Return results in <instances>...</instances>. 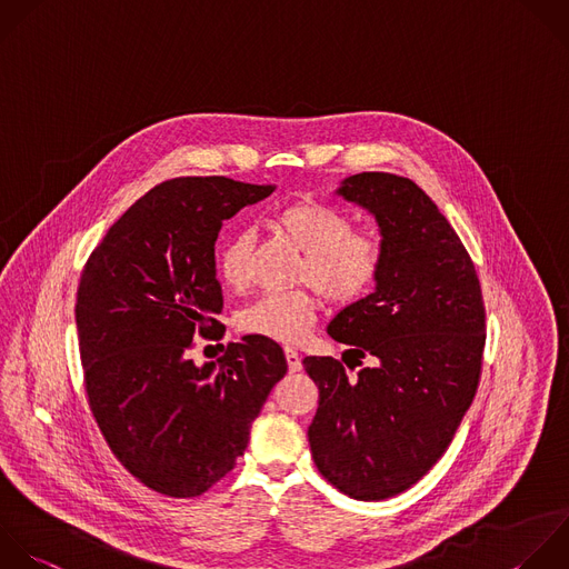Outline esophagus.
<instances>
[{"label": "esophagus", "mask_w": 569, "mask_h": 569, "mask_svg": "<svg viewBox=\"0 0 569 569\" xmlns=\"http://www.w3.org/2000/svg\"><path fill=\"white\" fill-rule=\"evenodd\" d=\"M284 358H287L289 371H300V369H302V360H300V353H298L293 347H284Z\"/></svg>", "instance_id": "34e87169"}]
</instances>
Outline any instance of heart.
<instances>
[{
	"label": "heart",
	"instance_id": "obj_1",
	"mask_svg": "<svg viewBox=\"0 0 569 569\" xmlns=\"http://www.w3.org/2000/svg\"><path fill=\"white\" fill-rule=\"evenodd\" d=\"M276 227L305 253L298 278L311 282L331 302L349 305L365 298L382 273L380 238L369 231H351L353 222L340 209L322 202H298L276 216ZM249 258V233L229 236L218 249L220 278L233 289L247 287ZM316 311L318 300L309 291L267 293L242 309L240 329L296 342L311 329Z\"/></svg>",
	"mask_w": 569,
	"mask_h": 569
}]
</instances>
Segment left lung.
I'll list each match as a JSON object with an SVG mask.
<instances>
[{"label":"left lung","instance_id":"obj_1","mask_svg":"<svg viewBox=\"0 0 569 569\" xmlns=\"http://www.w3.org/2000/svg\"><path fill=\"white\" fill-rule=\"evenodd\" d=\"M336 193L373 216L385 264L373 291L340 309L327 333L373 365L347 376L340 360H302L320 391L307 436L340 491L385 500L436 465L467 413L485 307L469 253L416 182L371 171L345 178Z\"/></svg>","mask_w":569,"mask_h":569}]
</instances>
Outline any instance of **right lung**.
Returning <instances> with one entry per match:
<instances>
[{
    "label": "right lung",
    "instance_id": "obj_1",
    "mask_svg": "<svg viewBox=\"0 0 569 569\" xmlns=\"http://www.w3.org/2000/svg\"><path fill=\"white\" fill-rule=\"evenodd\" d=\"M273 191L218 176L162 182L82 271L76 320L91 411L116 458L160 493L200 496L229 473L287 373L282 347L258 333L229 342L218 362L187 356L196 333H224L216 320L222 222Z\"/></svg>",
    "mask_w": 569,
    "mask_h": 569
}]
</instances>
